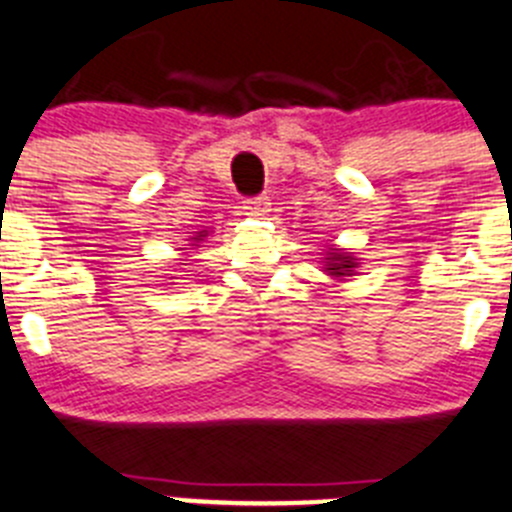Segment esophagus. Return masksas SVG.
Listing matches in <instances>:
<instances>
[{
  "label": "esophagus",
  "mask_w": 512,
  "mask_h": 512,
  "mask_svg": "<svg viewBox=\"0 0 512 512\" xmlns=\"http://www.w3.org/2000/svg\"><path fill=\"white\" fill-rule=\"evenodd\" d=\"M242 209H245V214L250 216H265L267 211H270V199L267 196H252V199H245L242 201Z\"/></svg>",
  "instance_id": "34e87169"
}]
</instances>
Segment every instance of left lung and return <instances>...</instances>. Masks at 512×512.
Here are the masks:
<instances>
[{
  "label": "left lung",
  "instance_id": "8db88e82",
  "mask_svg": "<svg viewBox=\"0 0 512 512\" xmlns=\"http://www.w3.org/2000/svg\"><path fill=\"white\" fill-rule=\"evenodd\" d=\"M326 260H329V267H326V270H329L331 275H336V278H342V275H347L349 270H352V267L357 265V262H354L352 257H349V255H339V252H329V257H326Z\"/></svg>",
  "mask_w": 512,
  "mask_h": 512
}]
</instances>
